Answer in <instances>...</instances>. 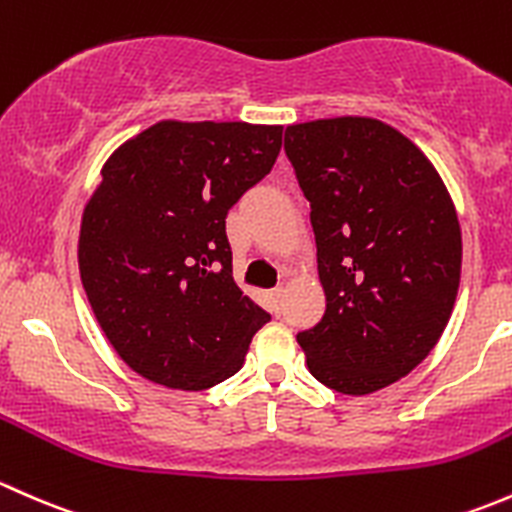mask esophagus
I'll use <instances>...</instances> for the list:
<instances>
[{
    "mask_svg": "<svg viewBox=\"0 0 512 512\" xmlns=\"http://www.w3.org/2000/svg\"><path fill=\"white\" fill-rule=\"evenodd\" d=\"M268 298H271L273 310H278V305H281V298H283V288H273V291L268 293Z\"/></svg>",
    "mask_w": 512,
    "mask_h": 512,
    "instance_id": "obj_1",
    "label": "esophagus"
}]
</instances>
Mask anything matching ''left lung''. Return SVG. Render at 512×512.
I'll use <instances>...</instances> for the list:
<instances>
[{
    "label": "left lung",
    "instance_id": "1",
    "mask_svg": "<svg viewBox=\"0 0 512 512\" xmlns=\"http://www.w3.org/2000/svg\"><path fill=\"white\" fill-rule=\"evenodd\" d=\"M286 155L310 202L325 315L298 333L308 370L372 394L434 350L461 281V226L429 157L377 118L288 125Z\"/></svg>",
    "mask_w": 512,
    "mask_h": 512
}]
</instances>
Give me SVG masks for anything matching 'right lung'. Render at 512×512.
I'll return each mask as SVG.
<instances>
[{
	"label": "right lung",
	"instance_id": "right-lung-1",
	"mask_svg": "<svg viewBox=\"0 0 512 512\" xmlns=\"http://www.w3.org/2000/svg\"><path fill=\"white\" fill-rule=\"evenodd\" d=\"M281 138L283 125L160 120L105 160L78 268L100 330L140 377L214 387L271 320L231 276L226 214L271 172Z\"/></svg>",
	"mask_w": 512,
	"mask_h": 512
}]
</instances>
